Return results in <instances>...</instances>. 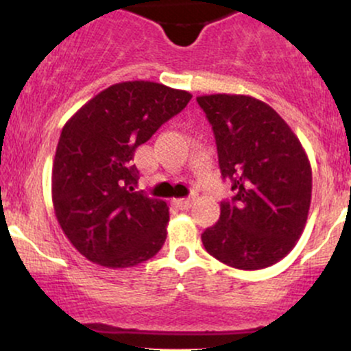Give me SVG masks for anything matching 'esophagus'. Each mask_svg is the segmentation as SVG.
<instances>
[{"instance_id":"34e87169","label":"esophagus","mask_w":351,"mask_h":351,"mask_svg":"<svg viewBox=\"0 0 351 351\" xmlns=\"http://www.w3.org/2000/svg\"><path fill=\"white\" fill-rule=\"evenodd\" d=\"M173 203H175L176 208H180V209H188V208H191L193 199H191V198H178V199H173Z\"/></svg>"}]
</instances>
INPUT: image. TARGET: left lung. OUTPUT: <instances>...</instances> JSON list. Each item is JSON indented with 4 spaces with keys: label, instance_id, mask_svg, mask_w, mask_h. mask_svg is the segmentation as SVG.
Here are the masks:
<instances>
[{
    "label": "left lung",
    "instance_id": "1",
    "mask_svg": "<svg viewBox=\"0 0 351 351\" xmlns=\"http://www.w3.org/2000/svg\"><path fill=\"white\" fill-rule=\"evenodd\" d=\"M215 132L223 178L236 193L201 234L204 249L241 271L279 263L300 239L312 199V168L300 140L271 106L251 95L196 97Z\"/></svg>",
    "mask_w": 351,
    "mask_h": 351
}]
</instances>
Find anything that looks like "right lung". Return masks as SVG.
<instances>
[{"instance_id":"add662e5","label":"right lung","mask_w":351,"mask_h":351,"mask_svg":"<svg viewBox=\"0 0 351 351\" xmlns=\"http://www.w3.org/2000/svg\"><path fill=\"white\" fill-rule=\"evenodd\" d=\"M193 95L150 80L99 92L67 120L52 165V204L71 244L90 263L135 267L167 239L168 204L135 191L138 145Z\"/></svg>"}]
</instances>
